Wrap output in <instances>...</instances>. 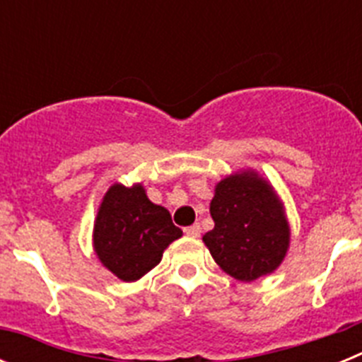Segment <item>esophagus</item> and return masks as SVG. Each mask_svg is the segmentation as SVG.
Listing matches in <instances>:
<instances>
[{
	"instance_id": "1",
	"label": "esophagus",
	"mask_w": 362,
	"mask_h": 362,
	"mask_svg": "<svg viewBox=\"0 0 362 362\" xmlns=\"http://www.w3.org/2000/svg\"><path fill=\"white\" fill-rule=\"evenodd\" d=\"M185 233H187V235H190V238H199L201 235V226L197 225H192V226H187V228H185Z\"/></svg>"
}]
</instances>
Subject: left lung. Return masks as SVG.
<instances>
[{"mask_svg":"<svg viewBox=\"0 0 362 362\" xmlns=\"http://www.w3.org/2000/svg\"><path fill=\"white\" fill-rule=\"evenodd\" d=\"M210 214L216 226L204 233L203 241L226 274L248 283L279 267L290 230L267 181L252 172L223 179Z\"/></svg>","mask_w":362,"mask_h":362,"instance_id":"1","label":"left lung"}]
</instances>
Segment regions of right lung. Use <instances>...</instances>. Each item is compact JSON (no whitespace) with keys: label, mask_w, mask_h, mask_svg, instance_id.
<instances>
[{"label":"right lung","mask_w":362,"mask_h":362,"mask_svg":"<svg viewBox=\"0 0 362 362\" xmlns=\"http://www.w3.org/2000/svg\"><path fill=\"white\" fill-rule=\"evenodd\" d=\"M181 235L168 210L153 204L141 185H114L95 217L94 248L112 274L136 281L159 264L166 246Z\"/></svg>","instance_id":"1"}]
</instances>
